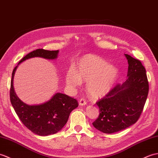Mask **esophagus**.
<instances>
[{"label":"esophagus","mask_w":158,"mask_h":158,"mask_svg":"<svg viewBox=\"0 0 158 158\" xmlns=\"http://www.w3.org/2000/svg\"><path fill=\"white\" fill-rule=\"evenodd\" d=\"M86 104V101L85 98H81L79 101V105L80 106H85Z\"/></svg>","instance_id":"esophagus-1"}]
</instances>
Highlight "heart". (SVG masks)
<instances>
[{
	"label": "heart",
	"mask_w": 158,
	"mask_h": 158,
	"mask_svg": "<svg viewBox=\"0 0 158 158\" xmlns=\"http://www.w3.org/2000/svg\"><path fill=\"white\" fill-rule=\"evenodd\" d=\"M118 76V69L114 65L98 56L86 55L77 62L76 71L66 73L65 82L71 88L80 86L82 81L88 82L87 89L93 98L107 94L113 86Z\"/></svg>",
	"instance_id": "b5f03b06"
}]
</instances>
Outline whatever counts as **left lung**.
<instances>
[{
	"instance_id": "left-lung-1",
	"label": "left lung",
	"mask_w": 158,
	"mask_h": 158,
	"mask_svg": "<svg viewBox=\"0 0 158 158\" xmlns=\"http://www.w3.org/2000/svg\"><path fill=\"white\" fill-rule=\"evenodd\" d=\"M128 59V79L115 85L97 102L99 115L93 125L99 131L111 134L127 128L137 122L149 93L146 70L141 62L125 54Z\"/></svg>"
}]
</instances>
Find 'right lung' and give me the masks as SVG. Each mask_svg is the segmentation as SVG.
Listing matches in <instances>:
<instances>
[{
  "instance_id": "add662e5",
  "label": "right lung",
  "mask_w": 158,
  "mask_h": 158,
  "mask_svg": "<svg viewBox=\"0 0 158 158\" xmlns=\"http://www.w3.org/2000/svg\"><path fill=\"white\" fill-rule=\"evenodd\" d=\"M59 51H48L38 48L30 52L19 61V64L35 57L54 59L57 57ZM17 65L13 69L10 88V100L19 120L30 131L40 136L57 133L67 123L71 111L78 106L74 98L62 93H56L47 102L29 106L21 101L14 91L13 77Z\"/></svg>"
}]
</instances>
